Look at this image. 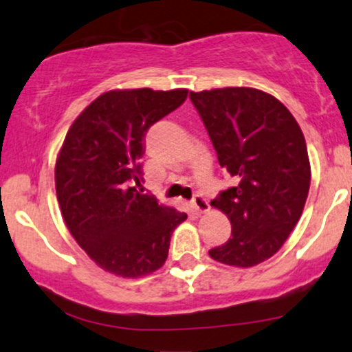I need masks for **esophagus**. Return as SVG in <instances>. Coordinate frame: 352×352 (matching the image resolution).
<instances>
[{"label":"esophagus","mask_w":352,"mask_h":352,"mask_svg":"<svg viewBox=\"0 0 352 352\" xmlns=\"http://www.w3.org/2000/svg\"><path fill=\"white\" fill-rule=\"evenodd\" d=\"M191 208L194 209V212L196 214H206L209 212V202L202 196H196L191 202Z\"/></svg>","instance_id":"esophagus-1"}]
</instances>
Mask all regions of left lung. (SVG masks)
Segmentation results:
<instances>
[{
	"label": "left lung",
	"instance_id": "8db88e82",
	"mask_svg": "<svg viewBox=\"0 0 352 352\" xmlns=\"http://www.w3.org/2000/svg\"><path fill=\"white\" fill-rule=\"evenodd\" d=\"M234 186L210 202L226 214L232 237L209 250L226 265L249 268L282 249L307 202L311 166L303 131L274 95L252 87L191 92Z\"/></svg>",
	"mask_w": 352,
	"mask_h": 352
}]
</instances>
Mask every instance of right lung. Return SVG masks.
I'll return each mask as SVG.
<instances>
[{
    "mask_svg": "<svg viewBox=\"0 0 352 352\" xmlns=\"http://www.w3.org/2000/svg\"><path fill=\"white\" fill-rule=\"evenodd\" d=\"M186 89L102 94L70 125L56 161V192L69 232L109 274L138 278L168 258L186 212L143 194V138L176 110Z\"/></svg>",
    "mask_w": 352,
    "mask_h": 352,
    "instance_id": "1",
    "label": "right lung"
}]
</instances>
